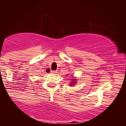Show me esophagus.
Instances as JSON below:
<instances>
[{
    "mask_svg": "<svg viewBox=\"0 0 126 126\" xmlns=\"http://www.w3.org/2000/svg\"><path fill=\"white\" fill-rule=\"evenodd\" d=\"M57 71H56V70H53V71H51V73H53V74H56V73H57Z\"/></svg>",
    "mask_w": 126,
    "mask_h": 126,
    "instance_id": "esophagus-1",
    "label": "esophagus"
}]
</instances>
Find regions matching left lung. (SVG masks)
<instances>
[{
	"label": "left lung",
	"instance_id": "left-lung-1",
	"mask_svg": "<svg viewBox=\"0 0 126 126\" xmlns=\"http://www.w3.org/2000/svg\"><path fill=\"white\" fill-rule=\"evenodd\" d=\"M73 75V76H72V78L70 79V80H71V81L69 82L70 84L69 85V86H74V85H76V83H77V80H78V79H76V77H74V76H73V75Z\"/></svg>",
	"mask_w": 126,
	"mask_h": 126
}]
</instances>
